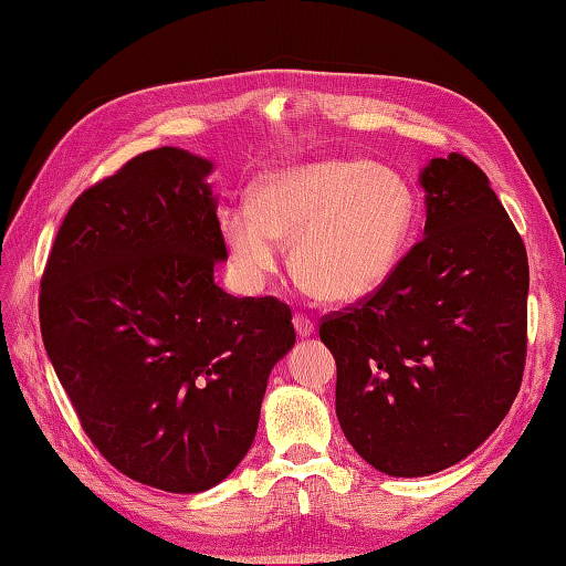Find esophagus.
<instances>
[{
  "mask_svg": "<svg viewBox=\"0 0 566 566\" xmlns=\"http://www.w3.org/2000/svg\"><path fill=\"white\" fill-rule=\"evenodd\" d=\"M294 331H296L298 338H308V335H314L316 326H314V321L306 318L304 314H296L294 316Z\"/></svg>",
  "mask_w": 566,
  "mask_h": 566,
  "instance_id": "34e87169",
  "label": "esophagus"
}]
</instances>
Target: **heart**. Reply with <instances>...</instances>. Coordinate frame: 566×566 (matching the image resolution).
<instances>
[{"label": "heart", "mask_w": 566, "mask_h": 566, "mask_svg": "<svg viewBox=\"0 0 566 566\" xmlns=\"http://www.w3.org/2000/svg\"><path fill=\"white\" fill-rule=\"evenodd\" d=\"M416 195L365 158H328L262 177L250 207L223 213L235 276L262 286L292 243V270L326 304H355L391 280L411 243Z\"/></svg>", "instance_id": "heart-1"}]
</instances>
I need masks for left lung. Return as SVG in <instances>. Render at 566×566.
Instances as JSON below:
<instances>
[{
	"mask_svg": "<svg viewBox=\"0 0 566 566\" xmlns=\"http://www.w3.org/2000/svg\"><path fill=\"white\" fill-rule=\"evenodd\" d=\"M423 240L365 304L321 323L347 442L389 476H428L472 454L521 389L525 245L479 167L450 153L418 175Z\"/></svg>",
	"mask_w": 566,
	"mask_h": 566,
	"instance_id": "8db88e82",
	"label": "left lung"
}]
</instances>
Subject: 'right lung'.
I'll return each mask as SVG.
<instances>
[{
  "label": "right lung",
  "mask_w": 566,
  "mask_h": 566,
  "mask_svg": "<svg viewBox=\"0 0 566 566\" xmlns=\"http://www.w3.org/2000/svg\"><path fill=\"white\" fill-rule=\"evenodd\" d=\"M213 163L182 148L138 155L72 203L41 282L48 359L82 428L118 472L199 494L258 432L292 311L213 282L228 260Z\"/></svg>",
  "instance_id": "add662e5"
}]
</instances>
